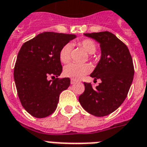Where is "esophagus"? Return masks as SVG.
I'll use <instances>...</instances> for the list:
<instances>
[{
	"instance_id": "obj_1",
	"label": "esophagus",
	"mask_w": 147,
	"mask_h": 147,
	"mask_svg": "<svg viewBox=\"0 0 147 147\" xmlns=\"http://www.w3.org/2000/svg\"><path fill=\"white\" fill-rule=\"evenodd\" d=\"M76 82V81H75V80H72V79H71V85H73V84H75Z\"/></svg>"
}]
</instances>
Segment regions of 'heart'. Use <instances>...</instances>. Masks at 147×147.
I'll return each mask as SVG.
<instances>
[{"label": "heart", "mask_w": 147, "mask_h": 147, "mask_svg": "<svg viewBox=\"0 0 147 147\" xmlns=\"http://www.w3.org/2000/svg\"><path fill=\"white\" fill-rule=\"evenodd\" d=\"M78 46L82 47L89 55L94 54L96 51V45L91 39H85L78 42ZM72 45L70 43L65 45L59 52V59L62 63H68L71 59ZM91 67L88 65H77L71 63L64 69V76L74 80H78L89 73Z\"/></svg>", "instance_id": "b5f03b06"}]
</instances>
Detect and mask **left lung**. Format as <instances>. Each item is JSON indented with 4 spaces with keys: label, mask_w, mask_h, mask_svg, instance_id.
Masks as SVG:
<instances>
[{
    "label": "left lung",
    "mask_w": 147,
    "mask_h": 147,
    "mask_svg": "<svg viewBox=\"0 0 147 147\" xmlns=\"http://www.w3.org/2000/svg\"><path fill=\"white\" fill-rule=\"evenodd\" d=\"M100 44L101 59L90 75L102 82L92 88L84 82L85 91L78 101L82 108L93 116L109 115L121 106L127 96L134 76L133 59L128 48L109 31L84 34Z\"/></svg>",
    "instance_id": "8db88e82"
}]
</instances>
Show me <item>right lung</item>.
I'll return each instance as SVG.
<instances>
[{
	"label": "right lung",
	"mask_w": 147,
	"mask_h": 147,
	"mask_svg": "<svg viewBox=\"0 0 147 147\" xmlns=\"http://www.w3.org/2000/svg\"><path fill=\"white\" fill-rule=\"evenodd\" d=\"M76 38V34L47 31L21 46L14 66V82L21 105L34 117L53 113L60 93L70 86L69 78H58L62 71L59 52Z\"/></svg>",
	"instance_id": "right-lung-1"
}]
</instances>
